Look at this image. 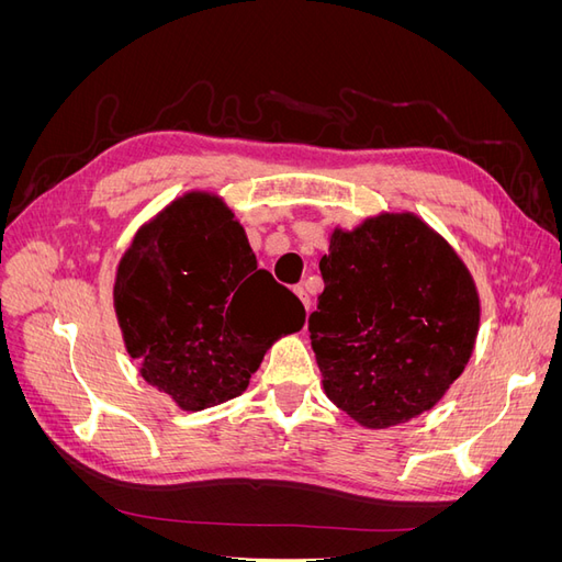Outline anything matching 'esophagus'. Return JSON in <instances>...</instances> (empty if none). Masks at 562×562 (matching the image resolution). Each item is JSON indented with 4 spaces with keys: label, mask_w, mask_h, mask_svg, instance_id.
<instances>
[{
    "label": "esophagus",
    "mask_w": 562,
    "mask_h": 562,
    "mask_svg": "<svg viewBox=\"0 0 562 562\" xmlns=\"http://www.w3.org/2000/svg\"><path fill=\"white\" fill-rule=\"evenodd\" d=\"M295 295L302 300V304H304V310H307V314H310V307H312V300H310V295H307V288L304 285H295Z\"/></svg>",
    "instance_id": "34e87169"
}]
</instances>
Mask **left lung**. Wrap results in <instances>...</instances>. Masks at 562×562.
Listing matches in <instances>:
<instances>
[{
    "mask_svg": "<svg viewBox=\"0 0 562 562\" xmlns=\"http://www.w3.org/2000/svg\"><path fill=\"white\" fill-rule=\"evenodd\" d=\"M326 288L310 316L328 398L366 427L434 407L462 375L479 333V293L454 250L413 215L335 232Z\"/></svg>",
    "mask_w": 562,
    "mask_h": 562,
    "instance_id": "1",
    "label": "left lung"
}]
</instances>
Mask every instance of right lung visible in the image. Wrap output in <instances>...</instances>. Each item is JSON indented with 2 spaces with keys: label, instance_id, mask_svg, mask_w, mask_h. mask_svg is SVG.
Listing matches in <instances>:
<instances>
[{
  "label": "right lung",
  "instance_id": "right-lung-1",
  "mask_svg": "<svg viewBox=\"0 0 562 562\" xmlns=\"http://www.w3.org/2000/svg\"><path fill=\"white\" fill-rule=\"evenodd\" d=\"M114 307L143 378L182 411L239 396L302 302L258 269L246 232L209 194H187L145 225L119 265Z\"/></svg>",
  "mask_w": 562,
  "mask_h": 562
}]
</instances>
